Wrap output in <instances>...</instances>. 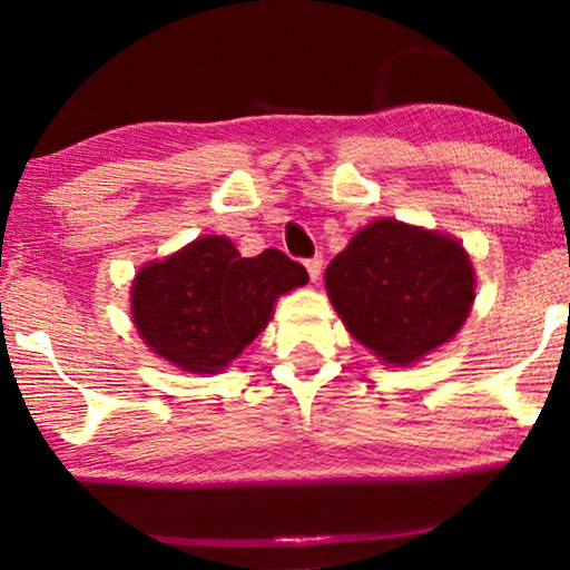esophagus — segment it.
<instances>
[{"label": "esophagus", "mask_w": 570, "mask_h": 570, "mask_svg": "<svg viewBox=\"0 0 570 570\" xmlns=\"http://www.w3.org/2000/svg\"><path fill=\"white\" fill-rule=\"evenodd\" d=\"M306 269H308V277L316 283V279L322 277V269H324V259H322V256H314V259H306Z\"/></svg>", "instance_id": "34e87169"}]
</instances>
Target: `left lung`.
<instances>
[{
	"mask_svg": "<svg viewBox=\"0 0 570 570\" xmlns=\"http://www.w3.org/2000/svg\"><path fill=\"white\" fill-rule=\"evenodd\" d=\"M324 283L347 332L394 365L449 342L474 303V269L462 244L392 217L357 230L330 262Z\"/></svg>",
	"mask_w": 570,
	"mask_h": 570,
	"instance_id": "8db88e82",
	"label": "left lung"
}]
</instances>
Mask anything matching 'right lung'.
I'll return each instance as SVG.
<instances>
[{
  "label": "right lung",
  "mask_w": 570,
  "mask_h": 570,
  "mask_svg": "<svg viewBox=\"0 0 570 570\" xmlns=\"http://www.w3.org/2000/svg\"><path fill=\"white\" fill-rule=\"evenodd\" d=\"M308 283L277 248L240 256L225 236H202L131 283V318L155 355L189 373H220L269 324L275 301Z\"/></svg>",
  "instance_id": "obj_1"
}]
</instances>
